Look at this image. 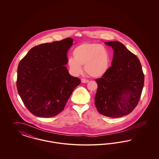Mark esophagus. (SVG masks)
Returning <instances> with one entry per match:
<instances>
[{
  "instance_id": "34e87169",
  "label": "esophagus",
  "mask_w": 159,
  "mask_h": 159,
  "mask_svg": "<svg viewBox=\"0 0 159 159\" xmlns=\"http://www.w3.org/2000/svg\"><path fill=\"white\" fill-rule=\"evenodd\" d=\"M81 82H82V83H88V82H89V80H87V79H81Z\"/></svg>"
}]
</instances>
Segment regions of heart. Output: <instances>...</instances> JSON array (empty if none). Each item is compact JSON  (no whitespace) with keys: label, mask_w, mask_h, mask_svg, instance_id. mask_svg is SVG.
<instances>
[{"label":"heart","mask_w":159,"mask_h":159,"mask_svg":"<svg viewBox=\"0 0 159 159\" xmlns=\"http://www.w3.org/2000/svg\"><path fill=\"white\" fill-rule=\"evenodd\" d=\"M73 57L68 60L71 73L78 76L82 73L84 66L86 73L92 77L106 75L110 67L111 57L106 47L97 43H84L77 46L73 52Z\"/></svg>","instance_id":"obj_1"}]
</instances>
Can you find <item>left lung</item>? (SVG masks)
Here are the masks:
<instances>
[{"label":"left lung","mask_w":159,"mask_h":159,"mask_svg":"<svg viewBox=\"0 0 159 159\" xmlns=\"http://www.w3.org/2000/svg\"><path fill=\"white\" fill-rule=\"evenodd\" d=\"M114 51L111 66L95 80L98 89L95 105L99 113L109 117L130 113L137 106L143 89L144 75L135 54L119 42H108Z\"/></svg>","instance_id":"obj_1"}]
</instances>
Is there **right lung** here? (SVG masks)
Listing matches in <instances>:
<instances>
[{"instance_id":"right-lung-1","label":"right lung","mask_w":159,"mask_h":159,"mask_svg":"<svg viewBox=\"0 0 159 159\" xmlns=\"http://www.w3.org/2000/svg\"><path fill=\"white\" fill-rule=\"evenodd\" d=\"M73 39L43 43L31 48L20 62L16 87L24 104L39 117L61 113L80 79L71 76L65 67Z\"/></svg>"}]
</instances>
